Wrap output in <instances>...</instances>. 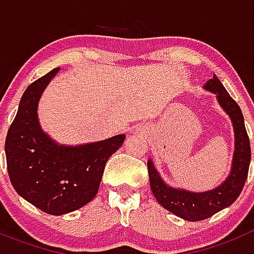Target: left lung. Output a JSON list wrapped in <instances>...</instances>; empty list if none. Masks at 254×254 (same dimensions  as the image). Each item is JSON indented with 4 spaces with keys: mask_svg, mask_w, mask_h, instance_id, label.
Here are the masks:
<instances>
[{
    "mask_svg": "<svg viewBox=\"0 0 254 254\" xmlns=\"http://www.w3.org/2000/svg\"><path fill=\"white\" fill-rule=\"evenodd\" d=\"M203 89L216 94V100L226 112L234 127L233 162L228 178L216 188L206 191H191L182 188H174L164 182L160 173L154 167L153 161L149 158L148 166L149 184L153 195L158 203L174 215L187 221H200L211 217L221 209L231 206L243 190L248 176L251 164V144L244 125L243 114L238 103L230 97L219 78L213 74Z\"/></svg>",
    "mask_w": 254,
    "mask_h": 254,
    "instance_id": "8db88e82",
    "label": "left lung"
}]
</instances>
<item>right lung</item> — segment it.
I'll use <instances>...</instances> for the list:
<instances>
[{
    "label": "right lung",
    "mask_w": 254,
    "mask_h": 254,
    "mask_svg": "<svg viewBox=\"0 0 254 254\" xmlns=\"http://www.w3.org/2000/svg\"><path fill=\"white\" fill-rule=\"evenodd\" d=\"M60 69L26 88L5 142L11 184L17 194L50 215H65L96 197L106 162L120 148L125 134L80 145L57 143L43 131L38 103Z\"/></svg>",
    "instance_id": "right-lung-1"
}]
</instances>
